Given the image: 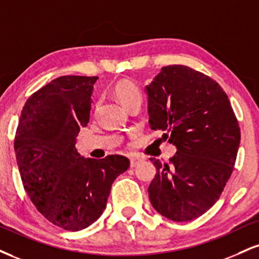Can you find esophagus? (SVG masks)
<instances>
[{"instance_id": "1", "label": "esophagus", "mask_w": 259, "mask_h": 259, "mask_svg": "<svg viewBox=\"0 0 259 259\" xmlns=\"http://www.w3.org/2000/svg\"><path fill=\"white\" fill-rule=\"evenodd\" d=\"M142 160H143L142 158H139V157H133V158H130V166H132V167H136L140 163H141Z\"/></svg>"}]
</instances>
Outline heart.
I'll use <instances>...</instances> for the list:
<instances>
[{
  "mask_svg": "<svg viewBox=\"0 0 259 259\" xmlns=\"http://www.w3.org/2000/svg\"><path fill=\"white\" fill-rule=\"evenodd\" d=\"M114 94L124 107L136 99H141V92L133 80L121 79L114 87Z\"/></svg>",
  "mask_w": 259,
  "mask_h": 259,
  "instance_id": "obj_1",
  "label": "heart"
}]
</instances>
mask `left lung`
I'll use <instances>...</instances> for the list:
<instances>
[{"label": "left lung", "mask_w": 259, "mask_h": 259, "mask_svg": "<svg viewBox=\"0 0 259 259\" xmlns=\"http://www.w3.org/2000/svg\"><path fill=\"white\" fill-rule=\"evenodd\" d=\"M149 126L176 146L169 163L151 161L152 206L166 219H198L219 200L232 175L240 127L228 96L216 80L183 65H170L146 85Z\"/></svg>", "instance_id": "left-lung-1"}]
</instances>
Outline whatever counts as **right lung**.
<instances>
[{"instance_id":"obj_1","label":"right lung","mask_w":259,"mask_h":259,"mask_svg":"<svg viewBox=\"0 0 259 259\" xmlns=\"http://www.w3.org/2000/svg\"><path fill=\"white\" fill-rule=\"evenodd\" d=\"M98 77L62 76L27 99L14 140L25 191L49 222L77 232L101 216L111 186L127 170L123 155L80 157L76 138L87 126Z\"/></svg>"}]
</instances>
